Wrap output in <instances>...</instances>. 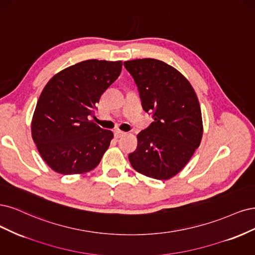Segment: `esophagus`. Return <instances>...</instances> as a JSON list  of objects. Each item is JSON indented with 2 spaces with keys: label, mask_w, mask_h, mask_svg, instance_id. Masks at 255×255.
<instances>
[{
  "label": "esophagus",
  "mask_w": 255,
  "mask_h": 255,
  "mask_svg": "<svg viewBox=\"0 0 255 255\" xmlns=\"http://www.w3.org/2000/svg\"><path fill=\"white\" fill-rule=\"evenodd\" d=\"M126 134V132H124V131H122V130H116L114 131V136H116L117 138H120V137H122L123 135H125Z\"/></svg>",
  "instance_id": "esophagus-1"
}]
</instances>
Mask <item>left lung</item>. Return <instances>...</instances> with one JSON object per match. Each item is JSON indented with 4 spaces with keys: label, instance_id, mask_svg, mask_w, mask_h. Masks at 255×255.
I'll use <instances>...</instances> for the list:
<instances>
[{
    "label": "left lung",
    "instance_id": "left-lung-1",
    "mask_svg": "<svg viewBox=\"0 0 255 255\" xmlns=\"http://www.w3.org/2000/svg\"><path fill=\"white\" fill-rule=\"evenodd\" d=\"M124 65L137 86L143 109L153 118L137 134V147L129 153V161L146 177L170 179L200 145L203 125L198 98L190 81L161 60L134 59Z\"/></svg>",
    "mask_w": 255,
    "mask_h": 255
}]
</instances>
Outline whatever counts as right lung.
I'll list each match as a JSON object with an SVG mask.
<instances>
[{
  "mask_svg": "<svg viewBox=\"0 0 255 255\" xmlns=\"http://www.w3.org/2000/svg\"><path fill=\"white\" fill-rule=\"evenodd\" d=\"M122 61L90 59L54 75L44 87L31 120V136L54 171L85 174L100 164L113 132L93 121L102 94L118 79Z\"/></svg>",
  "mask_w": 255,
  "mask_h": 255,
  "instance_id": "add662e5",
  "label": "right lung"
}]
</instances>
